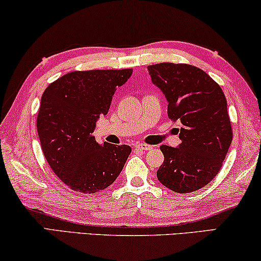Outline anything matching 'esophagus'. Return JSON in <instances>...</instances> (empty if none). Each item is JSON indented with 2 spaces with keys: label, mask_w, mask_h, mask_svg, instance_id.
Segmentation results:
<instances>
[{
  "label": "esophagus",
  "mask_w": 261,
  "mask_h": 261,
  "mask_svg": "<svg viewBox=\"0 0 261 261\" xmlns=\"http://www.w3.org/2000/svg\"><path fill=\"white\" fill-rule=\"evenodd\" d=\"M136 149L141 150V151H148V150L152 149V146L144 144V143H139V144H136Z\"/></svg>",
  "instance_id": "1"
}]
</instances>
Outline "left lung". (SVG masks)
I'll list each match as a JSON object with an SVG mask.
<instances>
[{
    "instance_id": "1",
    "label": "left lung",
    "mask_w": 261,
    "mask_h": 261,
    "mask_svg": "<svg viewBox=\"0 0 261 261\" xmlns=\"http://www.w3.org/2000/svg\"><path fill=\"white\" fill-rule=\"evenodd\" d=\"M148 71L152 84L166 95L168 117L182 124L181 144L160 146L164 162L157 178L175 193L195 192L218 175L232 143L226 97L195 66L162 62L148 66Z\"/></svg>"
}]
</instances>
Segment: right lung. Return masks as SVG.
Wrapping results in <instances>:
<instances>
[{"label": "right lung", "instance_id": "obj_1", "mask_svg": "<svg viewBox=\"0 0 261 261\" xmlns=\"http://www.w3.org/2000/svg\"><path fill=\"white\" fill-rule=\"evenodd\" d=\"M131 74V68L74 71L49 84L42 94L36 127L43 155L74 192H100L123 170L130 146L99 144L92 134L99 117L109 112L117 87Z\"/></svg>", "mask_w": 261, "mask_h": 261}]
</instances>
